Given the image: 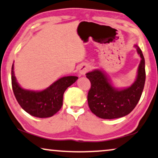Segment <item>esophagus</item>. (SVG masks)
Returning a JSON list of instances; mask_svg holds the SVG:
<instances>
[{"label":"esophagus","mask_w":158,"mask_h":158,"mask_svg":"<svg viewBox=\"0 0 158 158\" xmlns=\"http://www.w3.org/2000/svg\"><path fill=\"white\" fill-rule=\"evenodd\" d=\"M89 70V67L87 65H82L81 66V67H80V69H79V72L81 74V75H85V73H87Z\"/></svg>","instance_id":"1"}]
</instances>
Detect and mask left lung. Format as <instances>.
I'll return each instance as SVG.
<instances>
[{"label":"left lung","instance_id":"obj_1","mask_svg":"<svg viewBox=\"0 0 158 158\" xmlns=\"http://www.w3.org/2000/svg\"><path fill=\"white\" fill-rule=\"evenodd\" d=\"M141 56L137 78L128 88L115 89L110 80L101 70L86 73L91 82L88 93V104L91 111L101 118L112 119L123 117L135 108L141 98L146 80L145 61L141 49L135 45Z\"/></svg>","mask_w":158,"mask_h":158}]
</instances>
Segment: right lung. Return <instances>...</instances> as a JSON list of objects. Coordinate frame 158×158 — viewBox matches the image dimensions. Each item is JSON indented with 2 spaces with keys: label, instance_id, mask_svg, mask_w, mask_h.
<instances>
[{
  "label": "right lung",
  "instance_id": "right-lung-1",
  "mask_svg": "<svg viewBox=\"0 0 158 158\" xmlns=\"http://www.w3.org/2000/svg\"><path fill=\"white\" fill-rule=\"evenodd\" d=\"M77 78L76 76H67L58 79L43 91L25 90L17 82L14 64L11 67V85L17 101L25 111L38 118L50 117L56 114L63 105L64 91Z\"/></svg>",
  "mask_w": 158,
  "mask_h": 158
}]
</instances>
